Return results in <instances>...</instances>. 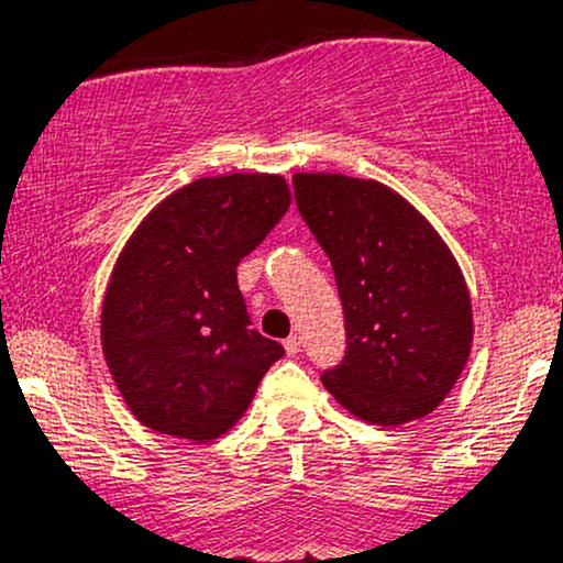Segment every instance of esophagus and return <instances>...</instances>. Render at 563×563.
Returning a JSON list of instances; mask_svg holds the SVG:
<instances>
[{
	"label": "esophagus",
	"instance_id": "esophagus-1",
	"mask_svg": "<svg viewBox=\"0 0 563 563\" xmlns=\"http://www.w3.org/2000/svg\"><path fill=\"white\" fill-rule=\"evenodd\" d=\"M283 346H286V352L290 354V357H296V354L301 352V341H299V335H288V339L283 341Z\"/></svg>",
	"mask_w": 563,
	"mask_h": 563
}]
</instances>
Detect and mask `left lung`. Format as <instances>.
Instances as JSON below:
<instances>
[{
    "label": "left lung",
    "instance_id": "left-lung-1",
    "mask_svg": "<svg viewBox=\"0 0 563 563\" xmlns=\"http://www.w3.org/2000/svg\"><path fill=\"white\" fill-rule=\"evenodd\" d=\"M299 214L333 264L346 325L322 386L352 416L399 426L442 405L468 363L471 296L431 222L376 179L294 174Z\"/></svg>",
    "mask_w": 563,
    "mask_h": 563
}]
</instances>
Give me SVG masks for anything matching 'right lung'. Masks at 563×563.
Listing matches in <instances>:
<instances>
[{
    "instance_id": "obj_1",
    "label": "right lung",
    "mask_w": 563,
    "mask_h": 563,
    "mask_svg": "<svg viewBox=\"0 0 563 563\" xmlns=\"http://www.w3.org/2000/svg\"><path fill=\"white\" fill-rule=\"evenodd\" d=\"M288 206L280 174L200 177L132 232L102 299L100 339L142 426L211 442L241 421L264 373L286 354L249 328L238 264Z\"/></svg>"
}]
</instances>
